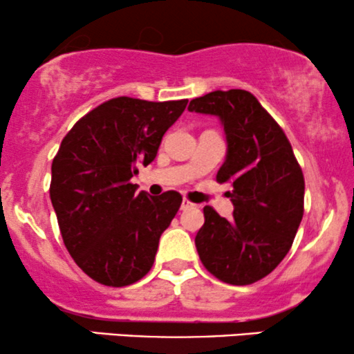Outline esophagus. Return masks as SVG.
<instances>
[{"instance_id": "1", "label": "esophagus", "mask_w": 354, "mask_h": 354, "mask_svg": "<svg viewBox=\"0 0 354 354\" xmlns=\"http://www.w3.org/2000/svg\"><path fill=\"white\" fill-rule=\"evenodd\" d=\"M193 203H191V201H188V200H183L181 201V209L183 211H185V209H189V208H193Z\"/></svg>"}]
</instances>
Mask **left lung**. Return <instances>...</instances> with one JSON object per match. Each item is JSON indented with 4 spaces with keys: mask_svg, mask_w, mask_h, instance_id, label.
Here are the masks:
<instances>
[{
    "mask_svg": "<svg viewBox=\"0 0 354 354\" xmlns=\"http://www.w3.org/2000/svg\"><path fill=\"white\" fill-rule=\"evenodd\" d=\"M188 109L221 120L228 151L216 181L233 186V218L203 209L205 225L194 238L203 266L228 284L259 281L283 261L301 223V166L281 126L250 91H211Z\"/></svg>",
    "mask_w": 354,
    "mask_h": 354,
    "instance_id": "left-lung-1",
    "label": "left lung"
}]
</instances>
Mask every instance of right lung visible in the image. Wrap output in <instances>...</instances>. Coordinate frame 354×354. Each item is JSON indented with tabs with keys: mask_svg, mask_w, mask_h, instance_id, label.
Returning a JSON list of instances; mask_svg holds the SVG:
<instances>
[{
	"mask_svg": "<svg viewBox=\"0 0 354 354\" xmlns=\"http://www.w3.org/2000/svg\"><path fill=\"white\" fill-rule=\"evenodd\" d=\"M186 104L120 96L91 109L61 141L50 185L61 236L76 265L104 286H128L151 270L161 233L180 209V193H136L131 178L156 158Z\"/></svg>",
	"mask_w": 354,
	"mask_h": 354,
	"instance_id": "obj_1",
	"label": "right lung"
}]
</instances>
